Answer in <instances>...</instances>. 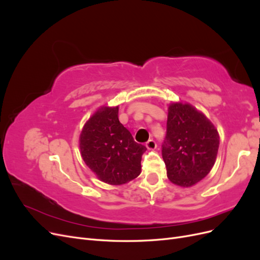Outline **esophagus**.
Segmentation results:
<instances>
[{"instance_id": "esophagus-1", "label": "esophagus", "mask_w": 260, "mask_h": 260, "mask_svg": "<svg viewBox=\"0 0 260 260\" xmlns=\"http://www.w3.org/2000/svg\"><path fill=\"white\" fill-rule=\"evenodd\" d=\"M145 145H146V147L148 149H151V151H153V149H155L157 147V144H156V142H155L154 140H148Z\"/></svg>"}]
</instances>
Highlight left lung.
Masks as SVG:
<instances>
[{
  "label": "left lung",
  "instance_id": "obj_1",
  "mask_svg": "<svg viewBox=\"0 0 260 260\" xmlns=\"http://www.w3.org/2000/svg\"><path fill=\"white\" fill-rule=\"evenodd\" d=\"M218 148L219 133L205 115L188 103L169 105L161 154L172 183L190 187L200 182L214 167Z\"/></svg>",
  "mask_w": 260,
  "mask_h": 260
}]
</instances>
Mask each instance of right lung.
Returning <instances> with one entry per match:
<instances>
[{
  "mask_svg": "<svg viewBox=\"0 0 260 260\" xmlns=\"http://www.w3.org/2000/svg\"><path fill=\"white\" fill-rule=\"evenodd\" d=\"M119 107L102 106L83 125L79 138L82 159L105 183L121 185L141 174L146 147L137 143L118 119Z\"/></svg>",
  "mask_w": 260,
  "mask_h": 260,
  "instance_id": "add662e5",
  "label": "right lung"
}]
</instances>
